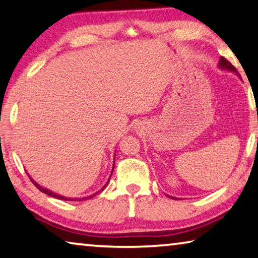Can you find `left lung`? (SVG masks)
<instances>
[{
	"mask_svg": "<svg viewBox=\"0 0 258 258\" xmlns=\"http://www.w3.org/2000/svg\"><path fill=\"white\" fill-rule=\"evenodd\" d=\"M218 67L220 68V69H224V71H228V72H233V73H235L236 75H239L237 74V71H236V68L233 66L232 63L229 62V61H227L225 59L224 56H221L220 57V60H219V63H218ZM240 76V75H239Z\"/></svg>",
	"mask_w": 258,
	"mask_h": 258,
	"instance_id": "obj_1",
	"label": "left lung"
}]
</instances>
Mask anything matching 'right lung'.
Returning a JSON list of instances; mask_svg holds the SVG:
<instances>
[{"label": "right lung", "instance_id": "add662e5", "mask_svg": "<svg viewBox=\"0 0 258 258\" xmlns=\"http://www.w3.org/2000/svg\"><path fill=\"white\" fill-rule=\"evenodd\" d=\"M113 169H114V161H113V167H112V171H113ZM112 171H111V175H112ZM111 175H110V177H109V179H107V182H106V184L104 186L102 187L101 190L99 191H97V192H95L94 195H91V196H88V197H82V198H69V197H64V196H62V195H59V194H56V192H53V191H51V190H48V189H46V187H43L41 185H39V184H38L36 180H34L32 177H31V176H29L30 177V179H31V182H32L34 185L37 186V189L38 190H40L41 192H44V194H46L47 196H51V197H53V198H56V199H60V201H71V202H81V201H87V199H91L92 197H95L96 195H98L99 192L101 191H103L105 189V186L107 185V183L110 182V178H111Z\"/></svg>", "mask_w": 258, "mask_h": 258}]
</instances>
